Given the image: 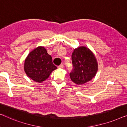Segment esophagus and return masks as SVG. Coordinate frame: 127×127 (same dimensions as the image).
I'll return each instance as SVG.
<instances>
[{
  "instance_id": "1",
  "label": "esophagus",
  "mask_w": 127,
  "mask_h": 127,
  "mask_svg": "<svg viewBox=\"0 0 127 127\" xmlns=\"http://www.w3.org/2000/svg\"><path fill=\"white\" fill-rule=\"evenodd\" d=\"M63 67H64V65H63V64H61V65H60L59 66H58L59 68H63Z\"/></svg>"
}]
</instances>
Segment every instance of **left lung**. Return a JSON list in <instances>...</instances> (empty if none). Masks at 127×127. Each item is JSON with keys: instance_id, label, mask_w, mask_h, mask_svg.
<instances>
[{"instance_id": "8db88e82", "label": "left lung", "mask_w": 127, "mask_h": 127, "mask_svg": "<svg viewBox=\"0 0 127 127\" xmlns=\"http://www.w3.org/2000/svg\"><path fill=\"white\" fill-rule=\"evenodd\" d=\"M73 68L69 73L71 80L77 85L90 81L98 71V63L93 53L85 46H79L72 53Z\"/></svg>"}]
</instances>
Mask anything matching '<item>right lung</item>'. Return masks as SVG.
Listing matches in <instances>:
<instances>
[{
    "mask_svg": "<svg viewBox=\"0 0 127 127\" xmlns=\"http://www.w3.org/2000/svg\"><path fill=\"white\" fill-rule=\"evenodd\" d=\"M57 67L44 46H38L30 52L25 60L24 70L34 81L41 83L49 77Z\"/></svg>",
    "mask_w": 127,
    "mask_h": 127,
    "instance_id": "add662e5",
    "label": "right lung"
}]
</instances>
